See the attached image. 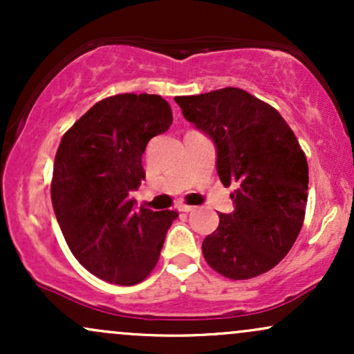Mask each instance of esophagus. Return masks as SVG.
Masks as SVG:
<instances>
[{"mask_svg":"<svg viewBox=\"0 0 354 354\" xmlns=\"http://www.w3.org/2000/svg\"><path fill=\"white\" fill-rule=\"evenodd\" d=\"M193 209H194V206H189V205H181L180 206V211H183V213H191Z\"/></svg>","mask_w":354,"mask_h":354,"instance_id":"1","label":"esophagus"}]
</instances>
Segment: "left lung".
Returning a JSON list of instances; mask_svg holds the SVG:
<instances>
[{
	"instance_id": "obj_1",
	"label": "left lung",
	"mask_w": 354,
	"mask_h": 354,
	"mask_svg": "<svg viewBox=\"0 0 354 354\" xmlns=\"http://www.w3.org/2000/svg\"><path fill=\"white\" fill-rule=\"evenodd\" d=\"M183 116L216 146V169L234 211L203 241L206 263L230 279L266 273L301 231L308 161L295 133L265 101L239 88L176 96Z\"/></svg>"
}]
</instances>
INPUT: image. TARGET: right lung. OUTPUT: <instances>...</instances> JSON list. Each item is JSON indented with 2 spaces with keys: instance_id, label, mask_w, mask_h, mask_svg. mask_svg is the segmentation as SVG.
I'll list each match as a JSON object with an SVG mask.
<instances>
[{
  "instance_id": "right-lung-1",
  "label": "right lung",
  "mask_w": 354,
  "mask_h": 354,
  "mask_svg": "<svg viewBox=\"0 0 354 354\" xmlns=\"http://www.w3.org/2000/svg\"><path fill=\"white\" fill-rule=\"evenodd\" d=\"M171 123V108L161 96L124 93L89 108L58 146L53 209L75 258L104 281H143L178 218L176 211L136 209L129 198L146 176V145Z\"/></svg>"
}]
</instances>
